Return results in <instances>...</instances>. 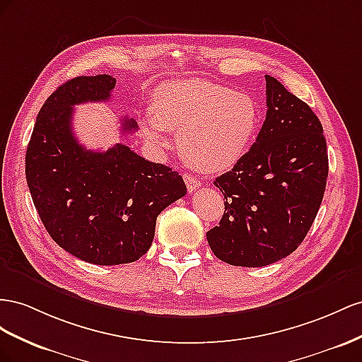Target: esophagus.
I'll use <instances>...</instances> for the list:
<instances>
[{
    "instance_id": "1",
    "label": "esophagus",
    "mask_w": 362,
    "mask_h": 362,
    "mask_svg": "<svg viewBox=\"0 0 362 362\" xmlns=\"http://www.w3.org/2000/svg\"><path fill=\"white\" fill-rule=\"evenodd\" d=\"M183 180H185V183H187L188 192H194L195 189H199L202 187V182L199 179H195L194 175H191L188 173L183 174Z\"/></svg>"
}]
</instances>
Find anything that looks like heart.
Masks as SVG:
<instances>
[{"label":"heart","mask_w":362,"mask_h":362,"mask_svg":"<svg viewBox=\"0 0 362 362\" xmlns=\"http://www.w3.org/2000/svg\"><path fill=\"white\" fill-rule=\"evenodd\" d=\"M259 122V105L250 94L197 78L160 86L139 117L151 144L165 146L177 133L182 158L208 174L235 167L250 150Z\"/></svg>","instance_id":"1"}]
</instances>
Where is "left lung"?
<instances>
[{"label":"left lung","mask_w":362,"mask_h":362,"mask_svg":"<svg viewBox=\"0 0 362 362\" xmlns=\"http://www.w3.org/2000/svg\"><path fill=\"white\" fill-rule=\"evenodd\" d=\"M267 117L252 148L214 185L224 194L220 224L206 233L218 259L238 267L281 261L302 244L326 189L322 122L272 76Z\"/></svg>","instance_id":"1"}]
</instances>
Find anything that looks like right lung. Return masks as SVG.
Segmentation results:
<instances>
[{"instance_id": "right-lung-1", "label": "right lung", "mask_w": 362, "mask_h": 362, "mask_svg": "<svg viewBox=\"0 0 362 362\" xmlns=\"http://www.w3.org/2000/svg\"><path fill=\"white\" fill-rule=\"evenodd\" d=\"M117 80L76 77L39 110L25 154V177L47 232L62 249L97 265L138 261L154 238L158 215L187 194L182 175L127 146L86 150L72 132L74 106L107 101ZM138 124L126 118L122 133Z\"/></svg>"}]
</instances>
